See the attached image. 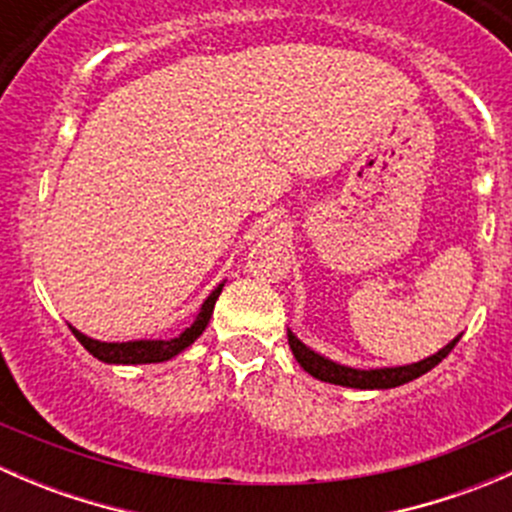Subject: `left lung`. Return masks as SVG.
<instances>
[{
	"label": "left lung",
	"mask_w": 512,
	"mask_h": 512,
	"mask_svg": "<svg viewBox=\"0 0 512 512\" xmlns=\"http://www.w3.org/2000/svg\"><path fill=\"white\" fill-rule=\"evenodd\" d=\"M289 337V349H292L294 359L299 361L307 374H312L314 379L319 381H329V384H339V386H349V389H394V386L409 384V381L418 379L421 374L431 371L433 366L441 364L451 349L456 347L458 339H453L448 347H443L441 352L428 356V359L418 361V364H409V366H394V369H352V366H342L334 364V361L324 359V356L314 354L312 349L304 347L292 332L287 334Z\"/></svg>",
	"instance_id": "obj_1"
}]
</instances>
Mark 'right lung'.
Here are the masks:
<instances>
[{
    "mask_svg": "<svg viewBox=\"0 0 512 512\" xmlns=\"http://www.w3.org/2000/svg\"><path fill=\"white\" fill-rule=\"evenodd\" d=\"M220 292H223V285L215 287L213 294L205 299L203 307H200V312H198V317H195V322L190 324V327L185 329L180 337L168 339V342L156 339V342L113 344V342H96V339L86 337V334H81L79 329H74V327H71V332H74V337L84 344L86 352H91L96 359L106 361V364H156V361H168L170 356H175V354L183 352V349H188L190 344H193L195 339L205 332L210 317H213V307H215V302H218Z\"/></svg>",
    "mask_w": 512,
    "mask_h": 512,
    "instance_id": "add662e5",
    "label": "right lung"
}]
</instances>
